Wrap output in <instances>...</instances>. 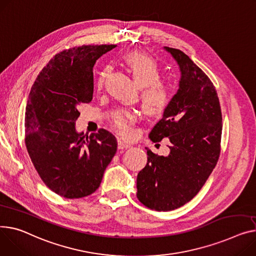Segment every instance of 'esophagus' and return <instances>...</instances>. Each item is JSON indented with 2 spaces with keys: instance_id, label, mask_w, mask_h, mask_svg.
I'll return each instance as SVG.
<instances>
[{
  "instance_id": "1",
  "label": "esophagus",
  "mask_w": 256,
  "mask_h": 256,
  "mask_svg": "<svg viewBox=\"0 0 256 256\" xmlns=\"http://www.w3.org/2000/svg\"><path fill=\"white\" fill-rule=\"evenodd\" d=\"M117 147H118V149H128V148H130L132 145L128 142L122 141V140H118L117 141Z\"/></svg>"
}]
</instances>
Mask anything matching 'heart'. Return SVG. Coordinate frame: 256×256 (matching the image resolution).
<instances>
[{
  "label": "heart",
  "instance_id": "heart-1",
  "mask_svg": "<svg viewBox=\"0 0 256 256\" xmlns=\"http://www.w3.org/2000/svg\"><path fill=\"white\" fill-rule=\"evenodd\" d=\"M122 62L139 86L143 88L141 102L144 111L150 115L164 112L171 102L172 92L168 85L160 80V71L158 64L137 51H130L124 54ZM109 71V66L102 68L98 71L96 79V88L98 90L103 86ZM136 122H137V114L132 110L118 109L111 114L113 126L124 137H128L132 134V126Z\"/></svg>",
  "mask_w": 256,
  "mask_h": 256
}]
</instances>
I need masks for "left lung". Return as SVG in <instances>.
Masks as SVG:
<instances>
[{
	"instance_id": "obj_1",
	"label": "left lung",
	"mask_w": 256,
	"mask_h": 256,
	"mask_svg": "<svg viewBox=\"0 0 256 256\" xmlns=\"http://www.w3.org/2000/svg\"><path fill=\"white\" fill-rule=\"evenodd\" d=\"M181 72L179 90L149 134L152 142L170 140V153L147 149V164L137 176V198L149 209L171 211L192 200L220 154L222 115L215 86L183 51L164 47Z\"/></svg>"
}]
</instances>
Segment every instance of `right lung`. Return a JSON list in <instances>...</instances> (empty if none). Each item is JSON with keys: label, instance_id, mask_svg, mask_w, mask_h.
Instances as JSON below:
<instances>
[{"label": "right lung", "instance_id": "right-lung-1", "mask_svg": "<svg viewBox=\"0 0 256 256\" xmlns=\"http://www.w3.org/2000/svg\"><path fill=\"white\" fill-rule=\"evenodd\" d=\"M115 45H83L56 54L37 76L26 108V146L49 190L66 198L94 192L117 150L114 136L75 128L80 104L94 94V66Z\"/></svg>", "mask_w": 256, "mask_h": 256}]
</instances>
